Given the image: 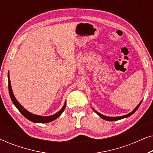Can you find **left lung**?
Returning a JSON list of instances; mask_svg holds the SVG:
<instances>
[{
  "label": "left lung",
  "mask_w": 153,
  "mask_h": 153,
  "mask_svg": "<svg viewBox=\"0 0 153 153\" xmlns=\"http://www.w3.org/2000/svg\"><path fill=\"white\" fill-rule=\"evenodd\" d=\"M141 102L142 101H141V102H140V103L138 104L137 105V107H136L131 112H130V113H129L128 114H127V115H125V116H118V117H109V116H104V115H102V114H100V113H99V112H97V111H95V109H93V111H95L96 114H97L98 116H99L100 117H101V118H102V119H104V120H108V121H116V120H120V119H123V118H127V117H129V116H131V115H132L136 111H137V109H138V108H139V106H140V104H141Z\"/></svg>",
  "instance_id": "1"
}]
</instances>
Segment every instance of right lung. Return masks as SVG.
Here are the masks:
<instances>
[{
  "label": "right lung",
  "instance_id": "obj_1",
  "mask_svg": "<svg viewBox=\"0 0 153 153\" xmlns=\"http://www.w3.org/2000/svg\"><path fill=\"white\" fill-rule=\"evenodd\" d=\"M8 89H9V93H10V98H11L12 102L14 104V106L17 108V109L19 111L21 114H22L23 116H24L25 118L28 119V120L32 121L33 123H47L49 122H51L54 120H56V118H58L60 115L62 114V112L64 111L65 108L66 106V102H65L63 106H62L61 109H60L59 111L56 113V114L52 115V116H38V115H35L33 114L32 113L29 112L27 111L26 108H25L24 106L21 105L16 99L14 97L13 92H12V86H11V83H10V75H9V72H8Z\"/></svg>",
  "mask_w": 153,
  "mask_h": 153
}]
</instances>
